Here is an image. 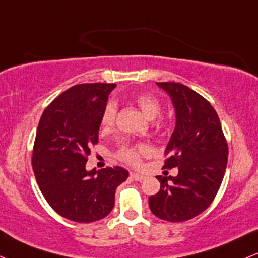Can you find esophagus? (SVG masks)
<instances>
[{
	"instance_id": "1",
	"label": "esophagus",
	"mask_w": 258,
	"mask_h": 258,
	"mask_svg": "<svg viewBox=\"0 0 258 258\" xmlns=\"http://www.w3.org/2000/svg\"><path fill=\"white\" fill-rule=\"evenodd\" d=\"M130 177L133 178V179L138 180V182H141V180L145 179V176L144 174H139V173H135V172H132L130 173Z\"/></svg>"
}]
</instances>
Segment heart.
Returning <instances> with one entry per match:
<instances>
[{
  "mask_svg": "<svg viewBox=\"0 0 258 258\" xmlns=\"http://www.w3.org/2000/svg\"><path fill=\"white\" fill-rule=\"evenodd\" d=\"M135 103L141 109L142 112L149 120H153L161 113V105L157 98L153 95L142 93L135 98ZM117 107L113 103H109L105 106L101 114V125L104 129H111L116 119ZM149 153V148L146 145L139 146H124L119 151V158L125 163L132 165H138L141 160V157Z\"/></svg>",
  "mask_w": 258,
  "mask_h": 258,
  "instance_id": "heart-1",
  "label": "heart"
}]
</instances>
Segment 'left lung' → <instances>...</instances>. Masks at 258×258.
Here are the masks:
<instances>
[{"instance_id":"obj_1","label":"left lung","mask_w":258,"mask_h":258,"mask_svg":"<svg viewBox=\"0 0 258 258\" xmlns=\"http://www.w3.org/2000/svg\"><path fill=\"white\" fill-rule=\"evenodd\" d=\"M176 112V125L165 149L163 168L177 167L176 177L157 176L160 190L149 197L155 217L186 221L201 214L224 179L228 148L217 111L202 95L177 82H157Z\"/></svg>"}]
</instances>
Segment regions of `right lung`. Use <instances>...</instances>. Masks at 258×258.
I'll use <instances>...</instances> for the list:
<instances>
[{"label":"right lung","mask_w":258,"mask_h":258,"mask_svg":"<svg viewBox=\"0 0 258 258\" xmlns=\"http://www.w3.org/2000/svg\"><path fill=\"white\" fill-rule=\"evenodd\" d=\"M114 84H82L59 94L41 114L32 167L43 196L59 215L93 222L110 214L124 168L86 170L92 145L99 140L101 114Z\"/></svg>","instance_id":"obj_1"}]
</instances>
